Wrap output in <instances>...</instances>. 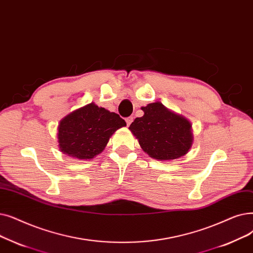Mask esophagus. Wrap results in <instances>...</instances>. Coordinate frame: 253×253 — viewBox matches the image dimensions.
<instances>
[{
    "label": "esophagus",
    "mask_w": 253,
    "mask_h": 253,
    "mask_svg": "<svg viewBox=\"0 0 253 253\" xmlns=\"http://www.w3.org/2000/svg\"><path fill=\"white\" fill-rule=\"evenodd\" d=\"M126 123H127V125L129 126L131 123H132L133 122V118L132 117H128V118H126Z\"/></svg>",
    "instance_id": "obj_1"
}]
</instances>
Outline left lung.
Masks as SVG:
<instances>
[{
    "mask_svg": "<svg viewBox=\"0 0 253 253\" xmlns=\"http://www.w3.org/2000/svg\"><path fill=\"white\" fill-rule=\"evenodd\" d=\"M141 109L144 116L136 118L129 129L150 157L164 161L187 154L193 141L187 119L169 111L161 102L150 103Z\"/></svg>",
    "mask_w": 253,
    "mask_h": 253,
    "instance_id": "8db88e82",
    "label": "left lung"
}]
</instances>
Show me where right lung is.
<instances>
[{
    "instance_id": "right-lung-1",
    "label": "right lung",
    "mask_w": 253,
    "mask_h": 253,
    "mask_svg": "<svg viewBox=\"0 0 253 253\" xmlns=\"http://www.w3.org/2000/svg\"><path fill=\"white\" fill-rule=\"evenodd\" d=\"M126 122L95 103L86 104L61 120L58 127L59 148L68 156L92 159L100 154L116 131Z\"/></svg>"
}]
</instances>
